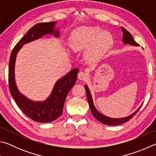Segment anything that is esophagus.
Segmentation results:
<instances>
[{
    "instance_id": "esophagus-1",
    "label": "esophagus",
    "mask_w": 156,
    "mask_h": 156,
    "mask_svg": "<svg viewBox=\"0 0 156 156\" xmlns=\"http://www.w3.org/2000/svg\"><path fill=\"white\" fill-rule=\"evenodd\" d=\"M87 73L83 72H80L78 74V78L80 80H85L87 78Z\"/></svg>"
}]
</instances>
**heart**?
<instances>
[{
  "instance_id": "b5f03b06",
  "label": "heart",
  "mask_w": 156,
  "mask_h": 156,
  "mask_svg": "<svg viewBox=\"0 0 156 156\" xmlns=\"http://www.w3.org/2000/svg\"><path fill=\"white\" fill-rule=\"evenodd\" d=\"M113 43L111 33L97 26H81L71 33L69 45L75 51H86V57L95 60L106 52Z\"/></svg>"
}]
</instances>
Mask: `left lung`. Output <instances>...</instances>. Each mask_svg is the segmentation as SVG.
<instances>
[{"label":"left lung","mask_w":156,"mask_h":156,"mask_svg":"<svg viewBox=\"0 0 156 156\" xmlns=\"http://www.w3.org/2000/svg\"><path fill=\"white\" fill-rule=\"evenodd\" d=\"M122 30L123 32V36H122V41L124 44H130V45H133V46H139V44L134 41L133 38L131 34L129 33L126 29L122 27ZM84 89H85L87 96V101L89 103V106L90 107V110L91 112L92 115L94 116V118H96V120H98L99 122H100L101 123L105 124V125H121V124H123L126 122H127V121L130 120L131 118L138 112V110L140 109L141 107V106H140L138 109H137L135 112L131 113V115L126 116V117L120 118H113L108 117V116L102 114L101 113H100L96 109V108L94 104L91 92L89 91V89L87 84L84 85Z\"/></svg>","instance_id":"1"}]
</instances>
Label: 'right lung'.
<instances>
[{"mask_svg": "<svg viewBox=\"0 0 156 156\" xmlns=\"http://www.w3.org/2000/svg\"><path fill=\"white\" fill-rule=\"evenodd\" d=\"M56 21L41 23L33 26L16 44L10 55L9 62V87L13 98L18 107L31 120L38 122H49L62 115L65 101L69 91L77 80L79 69L74 68L56 81L50 96L43 101H33L18 90L15 80V63L18 52L23 44L49 34L60 36L59 30L55 28Z\"/></svg>", "mask_w": 156, "mask_h": 156, "instance_id": "obj_1", "label": "right lung"}]
</instances>
